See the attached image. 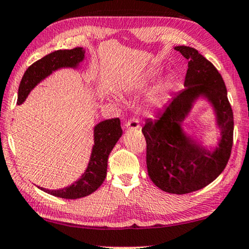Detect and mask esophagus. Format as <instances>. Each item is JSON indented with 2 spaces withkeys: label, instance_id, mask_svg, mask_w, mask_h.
I'll use <instances>...</instances> for the list:
<instances>
[{
  "label": "esophagus",
  "instance_id": "1",
  "mask_svg": "<svg viewBox=\"0 0 249 249\" xmlns=\"http://www.w3.org/2000/svg\"><path fill=\"white\" fill-rule=\"evenodd\" d=\"M125 127H126V128H132V129L140 128L139 120H137V118H135V117L129 118L128 121H126V123H125Z\"/></svg>",
  "mask_w": 249,
  "mask_h": 249
}]
</instances>
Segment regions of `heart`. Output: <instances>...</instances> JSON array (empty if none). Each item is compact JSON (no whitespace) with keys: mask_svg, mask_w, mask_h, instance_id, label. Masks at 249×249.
Masks as SVG:
<instances>
[{"mask_svg":"<svg viewBox=\"0 0 249 249\" xmlns=\"http://www.w3.org/2000/svg\"><path fill=\"white\" fill-rule=\"evenodd\" d=\"M173 88V81L171 79H165L163 83L160 85L158 90V97L162 98L168 94V92Z\"/></svg>","mask_w":249,"mask_h":249,"instance_id":"1","label":"heart"}]
</instances>
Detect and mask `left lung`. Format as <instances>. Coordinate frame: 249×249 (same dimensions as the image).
Returning <instances> with one entry per match:
<instances>
[{"label":"left lung","instance_id":"left-lung-1","mask_svg":"<svg viewBox=\"0 0 249 249\" xmlns=\"http://www.w3.org/2000/svg\"><path fill=\"white\" fill-rule=\"evenodd\" d=\"M188 59L185 88L174 96L157 120H147L142 133L146 140L147 173L153 183L170 194L185 195L205 188L224 171L231 154L233 115L221 75L195 48H174ZM203 94L213 103L223 128L220 147L213 154L192 143L180 123L192 103Z\"/></svg>","mask_w":249,"mask_h":249}]
</instances>
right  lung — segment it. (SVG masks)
<instances>
[{
  "label": "right lung",
  "mask_w": 249,
  "mask_h": 249,
  "mask_svg": "<svg viewBox=\"0 0 249 249\" xmlns=\"http://www.w3.org/2000/svg\"><path fill=\"white\" fill-rule=\"evenodd\" d=\"M85 57L83 48H75L71 50H57L54 53L44 55L25 70L22 77L18 92V104L20 105L27 98L31 89L40 83L53 70L62 67H76ZM122 135L120 118L103 121L95 126L91 157L88 168L83 177L68 188L61 190H47L40 188L54 196L64 199H78L86 196L97 190L106 178L107 161L110 151Z\"/></svg>",
  "instance_id": "1"
}]
</instances>
